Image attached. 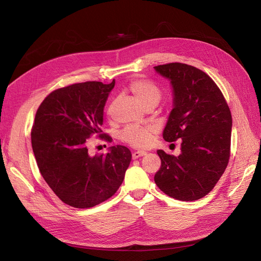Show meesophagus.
<instances>
[{
    "label": "esophagus",
    "mask_w": 261,
    "mask_h": 261,
    "mask_svg": "<svg viewBox=\"0 0 261 261\" xmlns=\"http://www.w3.org/2000/svg\"><path fill=\"white\" fill-rule=\"evenodd\" d=\"M146 154H147L146 151H135V152H133V159H137V158L146 155Z\"/></svg>",
    "instance_id": "34e87169"
}]
</instances>
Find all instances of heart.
I'll list each match as a JSON object with an SVG mask.
<instances>
[{
	"instance_id": "b5f03b06",
	"label": "heart",
	"mask_w": 261,
	"mask_h": 261,
	"mask_svg": "<svg viewBox=\"0 0 261 261\" xmlns=\"http://www.w3.org/2000/svg\"><path fill=\"white\" fill-rule=\"evenodd\" d=\"M128 88L139 103L144 107L150 105L156 106L162 97L158 86L145 78L133 80L128 85ZM111 108L112 105L110 106L109 111ZM155 133V127L150 125H128L122 130L121 138L125 143L135 148H148L151 146Z\"/></svg>"
}]
</instances>
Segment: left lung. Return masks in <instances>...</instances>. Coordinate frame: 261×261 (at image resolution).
Returning <instances> with one entry per match:
<instances>
[{"label": "left lung", "instance_id": "obj_1", "mask_svg": "<svg viewBox=\"0 0 261 261\" xmlns=\"http://www.w3.org/2000/svg\"><path fill=\"white\" fill-rule=\"evenodd\" d=\"M154 69L173 89V109L163 138L169 143L181 139L177 156L156 151L161 168L154 181L172 198L200 199L216 186L230 159L231 111L219 87L202 70L183 63Z\"/></svg>", "mask_w": 261, "mask_h": 261}]
</instances>
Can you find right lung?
Returning a JSON list of instances; mask_svg holds the SVG:
<instances>
[{"label":"right lung","instance_id":"obj_1","mask_svg":"<svg viewBox=\"0 0 261 261\" xmlns=\"http://www.w3.org/2000/svg\"><path fill=\"white\" fill-rule=\"evenodd\" d=\"M115 82H86L51 92L39 107L31 145L46 184L68 206L88 209L112 197L123 183L132 153L112 146L106 154L90 155L89 137L102 134L103 110Z\"/></svg>","mask_w":261,"mask_h":261}]
</instances>
